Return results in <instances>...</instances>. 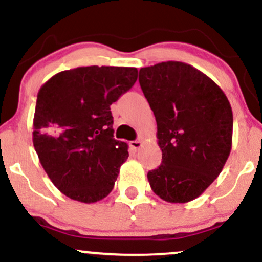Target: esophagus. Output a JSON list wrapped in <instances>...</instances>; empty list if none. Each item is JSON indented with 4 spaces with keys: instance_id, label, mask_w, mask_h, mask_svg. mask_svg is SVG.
<instances>
[{
    "instance_id": "34e87169",
    "label": "esophagus",
    "mask_w": 262,
    "mask_h": 262,
    "mask_svg": "<svg viewBox=\"0 0 262 262\" xmlns=\"http://www.w3.org/2000/svg\"><path fill=\"white\" fill-rule=\"evenodd\" d=\"M129 146H130V149L133 150V151H137V150H139L141 146H143V141L141 140H133L129 143Z\"/></svg>"
}]
</instances>
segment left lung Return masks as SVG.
I'll use <instances>...</instances> for the list:
<instances>
[{
    "label": "left lung",
    "mask_w": 262,
    "mask_h": 262,
    "mask_svg": "<svg viewBox=\"0 0 262 262\" xmlns=\"http://www.w3.org/2000/svg\"><path fill=\"white\" fill-rule=\"evenodd\" d=\"M158 124L162 160L148 172L161 200L186 203L219 176L231 150L233 112L225 93L193 66L166 61L139 71Z\"/></svg>",
    "instance_id": "obj_1"
}]
</instances>
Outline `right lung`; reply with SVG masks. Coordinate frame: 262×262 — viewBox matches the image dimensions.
<instances>
[{"mask_svg":"<svg viewBox=\"0 0 262 262\" xmlns=\"http://www.w3.org/2000/svg\"><path fill=\"white\" fill-rule=\"evenodd\" d=\"M137 68L81 66L54 75L39 90L33 145L60 192L82 203L103 200L128 159L113 138L111 104L132 89Z\"/></svg>","mask_w":262,"mask_h":262,"instance_id":"obj_1","label":"right lung"}]
</instances>
